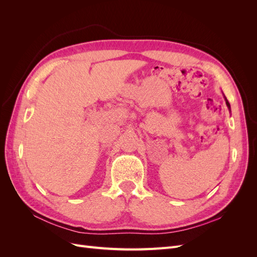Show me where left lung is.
<instances>
[{
	"instance_id": "left-lung-1",
	"label": "left lung",
	"mask_w": 257,
	"mask_h": 257,
	"mask_svg": "<svg viewBox=\"0 0 257 257\" xmlns=\"http://www.w3.org/2000/svg\"><path fill=\"white\" fill-rule=\"evenodd\" d=\"M225 99H226V98H225ZM226 105H227V106H228V108H230V106H229V103H228V102H227V99H226Z\"/></svg>"
}]
</instances>
